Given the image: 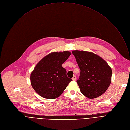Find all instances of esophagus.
<instances>
[{"label":"esophagus","mask_w":130,"mask_h":130,"mask_svg":"<svg viewBox=\"0 0 130 130\" xmlns=\"http://www.w3.org/2000/svg\"><path fill=\"white\" fill-rule=\"evenodd\" d=\"M76 78H77L76 76H74L72 78V79L73 81H75V80H76Z\"/></svg>","instance_id":"obj_1"}]
</instances>
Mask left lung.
Wrapping results in <instances>:
<instances>
[{"mask_svg":"<svg viewBox=\"0 0 130 130\" xmlns=\"http://www.w3.org/2000/svg\"><path fill=\"white\" fill-rule=\"evenodd\" d=\"M72 53L80 69L77 82L82 94L93 99L104 93L112 78V69L107 63L94 53L78 50Z\"/></svg>","mask_w":130,"mask_h":130,"instance_id":"left-lung-1","label":"left lung"}]
</instances>
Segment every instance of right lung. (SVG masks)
Returning a JSON list of instances; mask_svg holds the SVG:
<instances>
[{"instance_id":"add662e5","label":"right lung","mask_w":130,"mask_h":130,"mask_svg":"<svg viewBox=\"0 0 130 130\" xmlns=\"http://www.w3.org/2000/svg\"><path fill=\"white\" fill-rule=\"evenodd\" d=\"M71 55L66 51L52 52L36 65L30 76L31 84L39 95L47 99L59 97L72 81L66 75L62 64Z\"/></svg>"}]
</instances>
